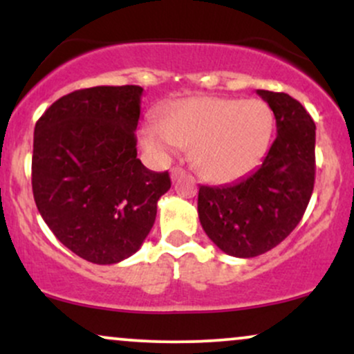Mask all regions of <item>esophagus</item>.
I'll return each instance as SVG.
<instances>
[{
    "label": "esophagus",
    "mask_w": 354,
    "mask_h": 354,
    "mask_svg": "<svg viewBox=\"0 0 354 354\" xmlns=\"http://www.w3.org/2000/svg\"><path fill=\"white\" fill-rule=\"evenodd\" d=\"M186 174V171L183 168H180V166H174V168L171 169V180L173 181H178L180 178H183Z\"/></svg>",
    "instance_id": "34e87169"
}]
</instances>
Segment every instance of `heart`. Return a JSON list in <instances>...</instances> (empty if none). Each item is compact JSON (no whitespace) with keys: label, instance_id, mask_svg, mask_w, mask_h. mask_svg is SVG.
<instances>
[{"label":"heart","instance_id":"obj_1","mask_svg":"<svg viewBox=\"0 0 354 354\" xmlns=\"http://www.w3.org/2000/svg\"><path fill=\"white\" fill-rule=\"evenodd\" d=\"M274 129V113L261 100L193 96L146 121L141 146L165 160L176 146L191 148V161L201 176L228 183L245 176L265 156Z\"/></svg>","mask_w":354,"mask_h":354}]
</instances>
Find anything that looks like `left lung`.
Segmentation results:
<instances>
[{"label":"left lung","mask_w":354,"mask_h":354,"mask_svg":"<svg viewBox=\"0 0 354 354\" xmlns=\"http://www.w3.org/2000/svg\"><path fill=\"white\" fill-rule=\"evenodd\" d=\"M273 109L276 140L263 163L225 186H201L198 216L211 241L236 258L273 250L301 221L315 186L316 126L286 93L256 89Z\"/></svg>","instance_id":"8db88e82"}]
</instances>
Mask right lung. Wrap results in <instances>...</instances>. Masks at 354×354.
<instances>
[{
    "label": "right lung",
    "instance_id": "right-lung-1",
    "mask_svg": "<svg viewBox=\"0 0 354 354\" xmlns=\"http://www.w3.org/2000/svg\"><path fill=\"white\" fill-rule=\"evenodd\" d=\"M143 88L78 89L35 126L31 183L39 214L68 250L115 265L140 250L171 188L168 171L136 158Z\"/></svg>",
    "mask_w": 354,
    "mask_h": 354
}]
</instances>
